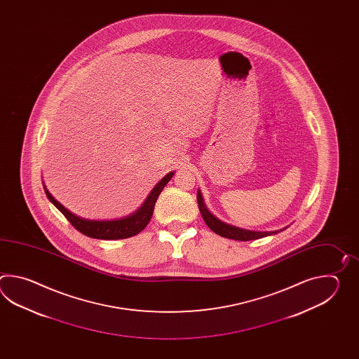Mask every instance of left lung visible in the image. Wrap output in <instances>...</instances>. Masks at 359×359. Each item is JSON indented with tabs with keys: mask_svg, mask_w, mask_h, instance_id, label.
Instances as JSON below:
<instances>
[{
	"mask_svg": "<svg viewBox=\"0 0 359 359\" xmlns=\"http://www.w3.org/2000/svg\"><path fill=\"white\" fill-rule=\"evenodd\" d=\"M198 205L200 209V213L203 215V219L205 221L208 227L215 232L217 235L231 240H237V241H250V240H257L262 237L271 236L276 235L278 232H281L283 229L278 231H252V229H245L241 227H236L233 224H229L226 222L221 221L219 218H217L213 213H210V210L206 208L204 198L201 195V191L198 190Z\"/></svg>",
	"mask_w": 359,
	"mask_h": 359,
	"instance_id": "8db88e82",
	"label": "left lung"
}]
</instances>
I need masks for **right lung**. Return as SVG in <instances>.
<instances>
[{"label":"right lung","instance_id":"right-lung-1","mask_svg":"<svg viewBox=\"0 0 359 359\" xmlns=\"http://www.w3.org/2000/svg\"><path fill=\"white\" fill-rule=\"evenodd\" d=\"M175 176V172H169L168 175L161 178L159 182L154 186L153 190L145 198L144 204L138 208L135 213L130 214L124 218L119 219H110V221H95L82 218L76 214L72 213L65 206L60 204L56 198L47 190L46 184L43 182V189L46 192V196L54 204L61 213L65 215L68 219L79 232H82L86 236L99 240H121L128 237L136 236L142 229H145L147 223L153 217L155 203L159 198L161 191L167 186L170 178Z\"/></svg>","mask_w":359,"mask_h":359}]
</instances>
